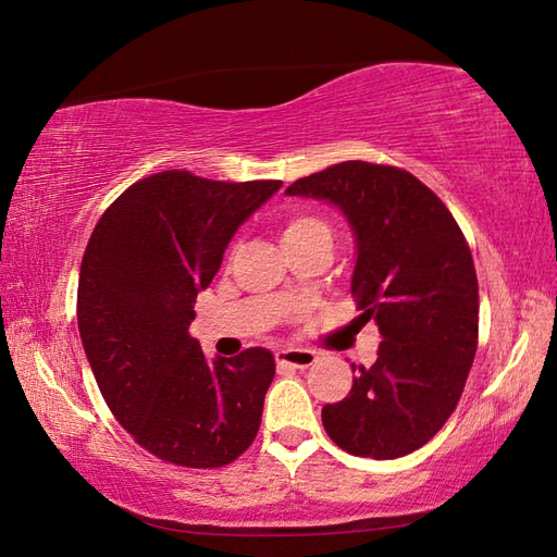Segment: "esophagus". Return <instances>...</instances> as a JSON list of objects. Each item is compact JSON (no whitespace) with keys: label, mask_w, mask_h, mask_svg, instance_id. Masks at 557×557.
I'll return each mask as SVG.
<instances>
[{"label":"esophagus","mask_w":557,"mask_h":557,"mask_svg":"<svg viewBox=\"0 0 557 557\" xmlns=\"http://www.w3.org/2000/svg\"><path fill=\"white\" fill-rule=\"evenodd\" d=\"M315 351L311 349H297V347H289V349H280L275 354V361L280 369H309V366L315 363Z\"/></svg>","instance_id":"34e87169"}]
</instances>
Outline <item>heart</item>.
<instances>
[{"instance_id": "obj_1", "label": "heart", "mask_w": 557, "mask_h": 557, "mask_svg": "<svg viewBox=\"0 0 557 557\" xmlns=\"http://www.w3.org/2000/svg\"><path fill=\"white\" fill-rule=\"evenodd\" d=\"M313 234L330 236L327 224L313 215H292L285 222V227H282V242L299 239V236H313Z\"/></svg>"}]
</instances>
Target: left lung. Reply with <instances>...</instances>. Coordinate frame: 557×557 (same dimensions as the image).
Returning a JSON list of instances; mask_svg holds the SVG:
<instances>
[{
    "label": "left lung",
    "instance_id": "1",
    "mask_svg": "<svg viewBox=\"0 0 557 557\" xmlns=\"http://www.w3.org/2000/svg\"><path fill=\"white\" fill-rule=\"evenodd\" d=\"M285 194L345 215L357 239L351 294L383 337L349 395L323 407L330 441L357 457H405L443 429L474 363L479 282L465 234L429 186L387 164L339 162Z\"/></svg>",
    "mask_w": 557,
    "mask_h": 557
}]
</instances>
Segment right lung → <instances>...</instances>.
I'll use <instances>...</instances> for the list:
<instances>
[{"label":"right lung","mask_w":557,"mask_h":557,"mask_svg":"<svg viewBox=\"0 0 557 557\" xmlns=\"http://www.w3.org/2000/svg\"><path fill=\"white\" fill-rule=\"evenodd\" d=\"M280 186L158 172L104 210L83 253L78 333L92 375L134 441L172 465H230L260 429L272 354L208 361L188 325L232 236Z\"/></svg>","instance_id":"obj_1"}]
</instances>
